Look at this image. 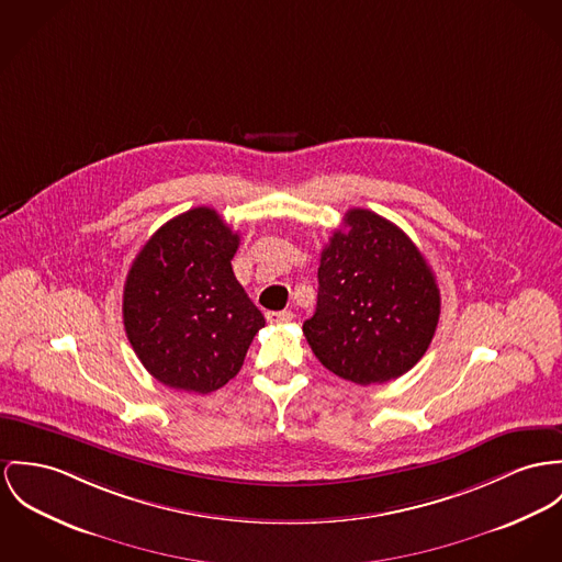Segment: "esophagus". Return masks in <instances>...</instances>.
Returning a JSON list of instances; mask_svg holds the SVG:
<instances>
[{"mask_svg": "<svg viewBox=\"0 0 562 562\" xmlns=\"http://www.w3.org/2000/svg\"><path fill=\"white\" fill-rule=\"evenodd\" d=\"M267 323L271 325H282V323H289L293 318V312L291 310H280V312H267L265 314Z\"/></svg>", "mask_w": 562, "mask_h": 562, "instance_id": "esophagus-1", "label": "esophagus"}]
</instances>
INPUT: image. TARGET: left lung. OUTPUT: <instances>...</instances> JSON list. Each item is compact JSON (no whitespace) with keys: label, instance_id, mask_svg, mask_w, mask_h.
<instances>
[{"label":"left lung","instance_id":"left-lung-1","mask_svg":"<svg viewBox=\"0 0 562 562\" xmlns=\"http://www.w3.org/2000/svg\"><path fill=\"white\" fill-rule=\"evenodd\" d=\"M440 316L432 269L393 222L348 210L321 252L318 300L303 323L316 359L357 385L406 374L428 350Z\"/></svg>","mask_w":562,"mask_h":562}]
</instances>
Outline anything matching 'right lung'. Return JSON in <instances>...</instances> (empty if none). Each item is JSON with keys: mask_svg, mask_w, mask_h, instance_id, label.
Returning a JSON list of instances; mask_svg holds the SVG:
<instances>
[{"mask_svg": "<svg viewBox=\"0 0 562 562\" xmlns=\"http://www.w3.org/2000/svg\"><path fill=\"white\" fill-rule=\"evenodd\" d=\"M237 248L216 210L194 207L162 224L132 262L124 327L162 385L210 393L241 370L265 316L233 273Z\"/></svg>", "mask_w": 562, "mask_h": 562, "instance_id": "1", "label": "right lung"}]
</instances>
